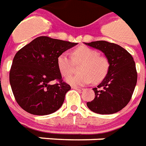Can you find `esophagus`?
Instances as JSON below:
<instances>
[{"mask_svg":"<svg viewBox=\"0 0 146 146\" xmlns=\"http://www.w3.org/2000/svg\"><path fill=\"white\" fill-rule=\"evenodd\" d=\"M72 88L73 89H76V90H80V91H82L83 88H79V87H76V86H72Z\"/></svg>","mask_w":146,"mask_h":146,"instance_id":"1","label":"esophagus"}]
</instances>
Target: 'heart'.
Segmentation results:
<instances>
[{
  "label": "heart",
  "mask_w": 146,
  "mask_h": 146,
  "mask_svg": "<svg viewBox=\"0 0 146 146\" xmlns=\"http://www.w3.org/2000/svg\"><path fill=\"white\" fill-rule=\"evenodd\" d=\"M82 63L79 74L68 77L67 83L77 86H84L91 83H98L107 75L110 62L107 58L99 55L98 51L88 47L81 46L72 52V57L66 53L60 54L57 59L58 68L63 76L72 72L75 64Z\"/></svg>",
  "instance_id": "1"
}]
</instances>
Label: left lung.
I'll list each match as a JSON object with an SVG mask.
<instances>
[{"label": "left lung", "mask_w": 146, "mask_h": 146, "mask_svg": "<svg viewBox=\"0 0 146 146\" xmlns=\"http://www.w3.org/2000/svg\"><path fill=\"white\" fill-rule=\"evenodd\" d=\"M102 51L110 62V68L98 88H93L95 97L87 102L92 112L99 114L117 113L128 104L137 83V71L131 54L113 43L98 40L84 43Z\"/></svg>", "instance_id": "8db88e82"}]
</instances>
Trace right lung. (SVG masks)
I'll use <instances>...</instances> for the list:
<instances>
[{"instance_id":"right-lung-1","label":"right lung","mask_w":146,"mask_h":146,"mask_svg":"<svg viewBox=\"0 0 146 146\" xmlns=\"http://www.w3.org/2000/svg\"><path fill=\"white\" fill-rule=\"evenodd\" d=\"M77 43L48 36L34 39L15 55L9 80L15 98L22 109L33 115H48L63 104L71 89L62 81L58 57ZM57 81L52 84L54 80Z\"/></svg>"}]
</instances>
